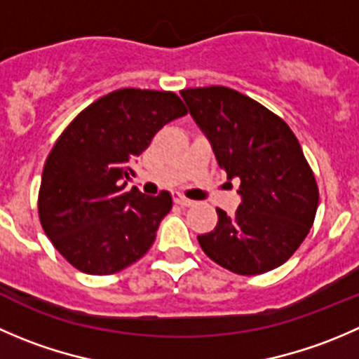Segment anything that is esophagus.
Instances as JSON below:
<instances>
[{
  "label": "esophagus",
  "instance_id": "esophagus-1",
  "mask_svg": "<svg viewBox=\"0 0 359 359\" xmlns=\"http://www.w3.org/2000/svg\"><path fill=\"white\" fill-rule=\"evenodd\" d=\"M173 200H175V203L180 205V207H191V205H193V201L187 200V198H184V196H180V194H177Z\"/></svg>",
  "mask_w": 359,
  "mask_h": 359
}]
</instances>
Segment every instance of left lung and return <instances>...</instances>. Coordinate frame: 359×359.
I'll return each instance as SVG.
<instances>
[{"label": "left lung", "instance_id": "1", "mask_svg": "<svg viewBox=\"0 0 359 359\" xmlns=\"http://www.w3.org/2000/svg\"><path fill=\"white\" fill-rule=\"evenodd\" d=\"M180 95L228 180H240L238 208L233 215L217 208V226L198 236L201 249L238 276L280 266L311 231L319 201L297 137L280 117L229 87Z\"/></svg>", "mask_w": 359, "mask_h": 359}]
</instances>
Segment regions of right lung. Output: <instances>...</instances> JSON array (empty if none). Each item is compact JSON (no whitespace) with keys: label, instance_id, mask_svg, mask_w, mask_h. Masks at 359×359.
Wrapping results in <instances>:
<instances>
[{"label":"right lung","instance_id":"1","mask_svg":"<svg viewBox=\"0 0 359 359\" xmlns=\"http://www.w3.org/2000/svg\"><path fill=\"white\" fill-rule=\"evenodd\" d=\"M186 114L175 93L126 87L91 103L57 138L43 166L38 214L76 270L110 276L151 249L172 194L124 187L154 135Z\"/></svg>","mask_w":359,"mask_h":359}]
</instances>
